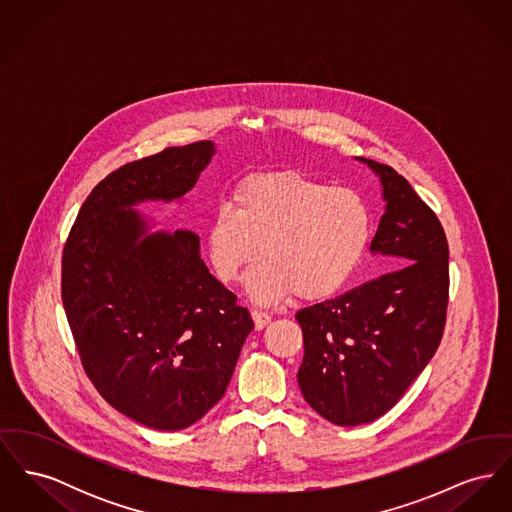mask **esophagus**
I'll list each match as a JSON object with an SVG mask.
<instances>
[{"mask_svg": "<svg viewBox=\"0 0 512 512\" xmlns=\"http://www.w3.org/2000/svg\"><path fill=\"white\" fill-rule=\"evenodd\" d=\"M251 318H253L257 330H263L268 322H270V315L265 313V311H259V309H253V311H251Z\"/></svg>", "mask_w": 512, "mask_h": 512, "instance_id": "1", "label": "esophagus"}]
</instances>
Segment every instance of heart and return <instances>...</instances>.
<instances>
[{
	"label": "heart",
	"mask_w": 512,
	"mask_h": 512,
	"mask_svg": "<svg viewBox=\"0 0 512 512\" xmlns=\"http://www.w3.org/2000/svg\"><path fill=\"white\" fill-rule=\"evenodd\" d=\"M374 217L363 194L299 171L259 172L234 190L205 232L207 259L222 284L247 276L259 303L330 299L365 261Z\"/></svg>",
	"instance_id": "1"
}]
</instances>
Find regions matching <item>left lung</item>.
<instances>
[{
    "mask_svg": "<svg viewBox=\"0 0 512 512\" xmlns=\"http://www.w3.org/2000/svg\"><path fill=\"white\" fill-rule=\"evenodd\" d=\"M361 161L386 199L370 251L391 270L295 315L305 347L299 388L338 426L372 422L403 397L438 349L449 301V245L436 213L399 172Z\"/></svg>",
    "mask_w": 512,
    "mask_h": 512,
    "instance_id": "8db88e82",
    "label": "left lung"
}]
</instances>
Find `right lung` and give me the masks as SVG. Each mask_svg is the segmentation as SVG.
<instances>
[{
    "mask_svg": "<svg viewBox=\"0 0 512 512\" xmlns=\"http://www.w3.org/2000/svg\"><path fill=\"white\" fill-rule=\"evenodd\" d=\"M213 155L203 140L107 174L63 247L61 297L84 372L111 407L165 432L219 403L253 320L209 274L197 234H146L132 205L180 199Z\"/></svg>",
    "mask_w": 512,
    "mask_h": 512,
    "instance_id": "add662e5",
    "label": "right lung"
}]
</instances>
